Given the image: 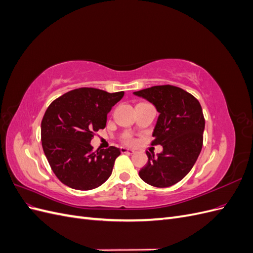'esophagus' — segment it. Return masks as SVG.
<instances>
[{
	"mask_svg": "<svg viewBox=\"0 0 253 253\" xmlns=\"http://www.w3.org/2000/svg\"><path fill=\"white\" fill-rule=\"evenodd\" d=\"M120 151L122 154H134L135 151L132 150V149H127V148H125V147H121L120 148Z\"/></svg>",
	"mask_w": 253,
	"mask_h": 253,
	"instance_id": "esophagus-1",
	"label": "esophagus"
}]
</instances>
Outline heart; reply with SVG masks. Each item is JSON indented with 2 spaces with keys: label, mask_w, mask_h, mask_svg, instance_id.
<instances>
[{
  "label": "heart",
  "mask_w": 253,
  "mask_h": 253,
  "mask_svg": "<svg viewBox=\"0 0 253 253\" xmlns=\"http://www.w3.org/2000/svg\"><path fill=\"white\" fill-rule=\"evenodd\" d=\"M126 142H128V143H129V142H132V138H129V137H128V138H126Z\"/></svg>",
  "instance_id": "heart-1"
}]
</instances>
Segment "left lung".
I'll use <instances>...</instances> for the list:
<instances>
[{
  "label": "left lung",
  "mask_w": 253,
  "mask_h": 253,
  "mask_svg": "<svg viewBox=\"0 0 253 253\" xmlns=\"http://www.w3.org/2000/svg\"><path fill=\"white\" fill-rule=\"evenodd\" d=\"M134 95L155 105L159 116L152 145L164 148L157 156L147 152L149 160L139 171L140 178L153 187H171L191 171L202 151L205 118L201 103L173 85L152 86Z\"/></svg>",
  "instance_id": "1"
}]
</instances>
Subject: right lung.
<instances>
[{"label": "right lung", "instance_id": "right-lung-1", "mask_svg": "<svg viewBox=\"0 0 253 253\" xmlns=\"http://www.w3.org/2000/svg\"><path fill=\"white\" fill-rule=\"evenodd\" d=\"M125 91L81 87L53 100L41 122L44 154L52 172L67 187L91 190L108 180L120 150L110 147L93 152L90 140L104 128L106 115Z\"/></svg>", "mask_w": 253, "mask_h": 253}]
</instances>
